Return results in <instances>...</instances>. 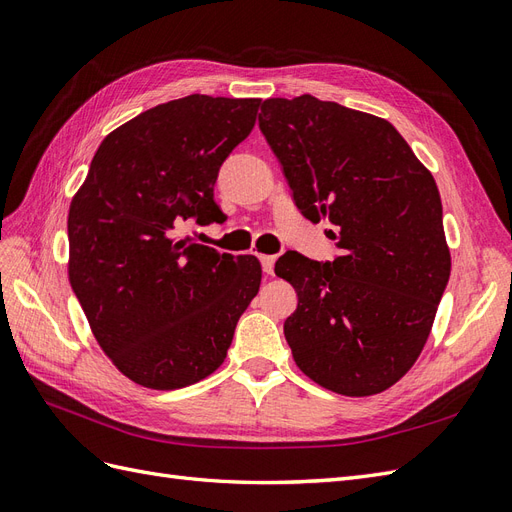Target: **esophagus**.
Masks as SVG:
<instances>
[{"label":"esophagus","instance_id":"34e87169","mask_svg":"<svg viewBox=\"0 0 512 512\" xmlns=\"http://www.w3.org/2000/svg\"><path fill=\"white\" fill-rule=\"evenodd\" d=\"M259 261H261L263 272H266V274L274 272V261H276L274 255H259Z\"/></svg>","mask_w":512,"mask_h":512}]
</instances>
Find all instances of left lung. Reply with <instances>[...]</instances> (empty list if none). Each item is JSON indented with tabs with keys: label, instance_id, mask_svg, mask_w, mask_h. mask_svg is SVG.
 <instances>
[{
	"label": "left lung",
	"instance_id": "8db88e82",
	"mask_svg": "<svg viewBox=\"0 0 512 512\" xmlns=\"http://www.w3.org/2000/svg\"><path fill=\"white\" fill-rule=\"evenodd\" d=\"M259 129L295 206L332 223L340 249L332 263L276 261L298 293L285 321L293 361L334 393H381L421 355L449 283L436 180L389 121L312 95L270 97Z\"/></svg>",
	"mask_w": 512,
	"mask_h": 512
}]
</instances>
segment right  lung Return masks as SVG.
I'll use <instances>...</instances> for the list:
<instances>
[{
  "label": "right lung",
  "instance_id": "obj_1",
  "mask_svg": "<svg viewBox=\"0 0 512 512\" xmlns=\"http://www.w3.org/2000/svg\"><path fill=\"white\" fill-rule=\"evenodd\" d=\"M261 100L187 95L104 138L68 214V278L91 332L129 381L170 391L217 370L261 285L253 255L193 244L225 214L214 183Z\"/></svg>",
  "mask_w": 512,
  "mask_h": 512
}]
</instances>
